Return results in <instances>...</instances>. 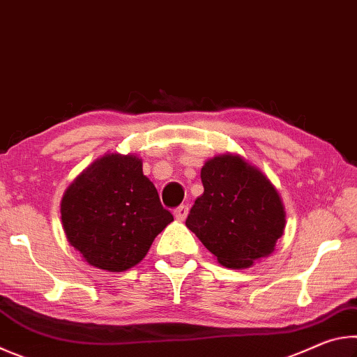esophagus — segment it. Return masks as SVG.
<instances>
[{
    "mask_svg": "<svg viewBox=\"0 0 357 357\" xmlns=\"http://www.w3.org/2000/svg\"><path fill=\"white\" fill-rule=\"evenodd\" d=\"M173 214H174V217H176V220L183 222L187 217V214H189V206H187V204H181V206L174 209Z\"/></svg>",
    "mask_w": 357,
    "mask_h": 357,
    "instance_id": "34e87169",
    "label": "esophagus"
}]
</instances>
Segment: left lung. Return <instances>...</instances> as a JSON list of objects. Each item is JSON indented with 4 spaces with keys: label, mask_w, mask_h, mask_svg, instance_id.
<instances>
[{
    "label": "left lung",
    "mask_w": 357,
    "mask_h": 357,
    "mask_svg": "<svg viewBox=\"0 0 357 357\" xmlns=\"http://www.w3.org/2000/svg\"><path fill=\"white\" fill-rule=\"evenodd\" d=\"M204 192L185 225L220 264L249 268L274 252L285 228V208L271 181L238 154H222L202 168Z\"/></svg>",
    "instance_id": "obj_1"
}]
</instances>
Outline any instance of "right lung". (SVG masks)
I'll list each match as a JSON object with an SVG mask.
<instances>
[{"label": "right lung", "mask_w": 357, "mask_h": 357, "mask_svg": "<svg viewBox=\"0 0 357 357\" xmlns=\"http://www.w3.org/2000/svg\"><path fill=\"white\" fill-rule=\"evenodd\" d=\"M61 222L84 261L123 273L146 257L173 215L143 174L142 159L110 153L94 160L64 192Z\"/></svg>", "instance_id": "obj_1"}]
</instances>
